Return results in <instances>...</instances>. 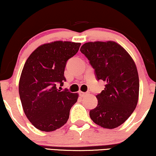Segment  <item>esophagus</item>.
Segmentation results:
<instances>
[{
	"label": "esophagus",
	"mask_w": 156,
	"mask_h": 156,
	"mask_svg": "<svg viewBox=\"0 0 156 156\" xmlns=\"http://www.w3.org/2000/svg\"><path fill=\"white\" fill-rule=\"evenodd\" d=\"M79 94H80V97H84L85 95L88 94V93H87V92H82V91H80V93H79Z\"/></svg>",
	"instance_id": "1"
}]
</instances>
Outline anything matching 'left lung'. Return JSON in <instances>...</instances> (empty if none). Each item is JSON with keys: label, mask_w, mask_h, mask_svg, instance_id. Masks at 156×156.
Masks as SVG:
<instances>
[{"label": "left lung", "mask_w": 156, "mask_h": 156, "mask_svg": "<svg viewBox=\"0 0 156 156\" xmlns=\"http://www.w3.org/2000/svg\"><path fill=\"white\" fill-rule=\"evenodd\" d=\"M89 60L97 80L105 88L96 96L97 107L89 112L91 120L105 129H115L135 110L139 94L136 64L124 48L114 41L89 42L81 47Z\"/></svg>", "instance_id": "8db88e82"}]
</instances>
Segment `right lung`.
<instances>
[{"label":"right lung","instance_id":"obj_1","mask_svg":"<svg viewBox=\"0 0 156 156\" xmlns=\"http://www.w3.org/2000/svg\"><path fill=\"white\" fill-rule=\"evenodd\" d=\"M81 43L55 41L40 45L25 62L19 82V94L27 118L36 129L53 131L69 119L77 93L61 91L67 60L76 54Z\"/></svg>","mask_w":156,"mask_h":156}]
</instances>
